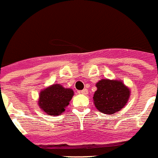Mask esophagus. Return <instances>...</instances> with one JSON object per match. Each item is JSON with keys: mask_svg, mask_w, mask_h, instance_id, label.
<instances>
[{"mask_svg": "<svg viewBox=\"0 0 158 158\" xmlns=\"http://www.w3.org/2000/svg\"><path fill=\"white\" fill-rule=\"evenodd\" d=\"M80 93L82 94H88V90H87L86 89H82V90H81Z\"/></svg>", "mask_w": 158, "mask_h": 158, "instance_id": "1", "label": "esophagus"}]
</instances>
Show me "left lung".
I'll use <instances>...</instances> for the list:
<instances>
[{
    "instance_id": "1",
    "label": "left lung",
    "mask_w": 158,
    "mask_h": 158,
    "mask_svg": "<svg viewBox=\"0 0 158 158\" xmlns=\"http://www.w3.org/2000/svg\"><path fill=\"white\" fill-rule=\"evenodd\" d=\"M94 103L99 112L113 114L122 109L130 97V89L119 81L103 79L96 84Z\"/></svg>"
}]
</instances>
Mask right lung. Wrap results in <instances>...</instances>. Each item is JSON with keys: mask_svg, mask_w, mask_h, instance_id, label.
I'll return each instance as SVG.
<instances>
[{"mask_svg": "<svg viewBox=\"0 0 158 158\" xmlns=\"http://www.w3.org/2000/svg\"><path fill=\"white\" fill-rule=\"evenodd\" d=\"M73 96V89H65L59 84H55L40 93L39 106L48 115L57 116L65 111Z\"/></svg>", "mask_w": 158, "mask_h": 158, "instance_id": "add662e5", "label": "right lung"}]
</instances>
